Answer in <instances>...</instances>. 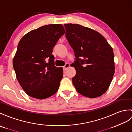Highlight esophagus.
Returning a JSON list of instances; mask_svg holds the SVG:
<instances>
[{
    "label": "esophagus",
    "mask_w": 132,
    "mask_h": 132,
    "mask_svg": "<svg viewBox=\"0 0 132 132\" xmlns=\"http://www.w3.org/2000/svg\"><path fill=\"white\" fill-rule=\"evenodd\" d=\"M70 67V64L69 63H66L65 65L63 67V70H66Z\"/></svg>",
    "instance_id": "obj_1"
}]
</instances>
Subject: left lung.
I'll return each instance as SVG.
<instances>
[{
    "label": "left lung",
    "instance_id": "1",
    "mask_svg": "<svg viewBox=\"0 0 132 132\" xmlns=\"http://www.w3.org/2000/svg\"><path fill=\"white\" fill-rule=\"evenodd\" d=\"M66 37L73 50L72 63L76 75L72 79L78 93L89 98L105 93L115 72L112 48L94 30L79 24H65Z\"/></svg>",
    "mask_w": 132,
    "mask_h": 132
}]
</instances>
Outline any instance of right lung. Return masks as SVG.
Listing matches in <instances>:
<instances>
[{
	"label": "right lung",
	"mask_w": 132,
	"mask_h": 132,
	"mask_svg": "<svg viewBox=\"0 0 132 132\" xmlns=\"http://www.w3.org/2000/svg\"><path fill=\"white\" fill-rule=\"evenodd\" d=\"M65 32L61 24L45 25L26 34L18 43L13 66L18 81L29 96L45 99L59 89L63 69L54 66L52 52Z\"/></svg>",
	"instance_id": "add662e5"
}]
</instances>
